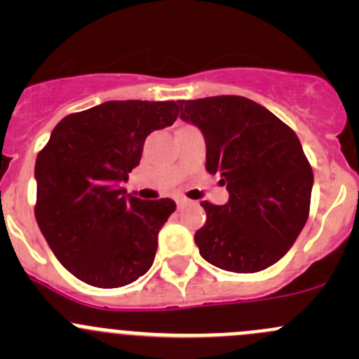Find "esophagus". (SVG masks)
<instances>
[{
    "instance_id": "34e87169",
    "label": "esophagus",
    "mask_w": 359,
    "mask_h": 359,
    "mask_svg": "<svg viewBox=\"0 0 359 359\" xmlns=\"http://www.w3.org/2000/svg\"><path fill=\"white\" fill-rule=\"evenodd\" d=\"M187 205L186 198H177V208H182V206Z\"/></svg>"
}]
</instances>
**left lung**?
Here are the masks:
<instances>
[{
	"instance_id": "1",
	"label": "left lung",
	"mask_w": 359,
	"mask_h": 359,
	"mask_svg": "<svg viewBox=\"0 0 359 359\" xmlns=\"http://www.w3.org/2000/svg\"><path fill=\"white\" fill-rule=\"evenodd\" d=\"M180 118L201 130L206 170L229 191L226 205L201 201L206 222L194 234L206 262L259 273L295 243L309 215L313 168L299 137L247 97L179 100Z\"/></svg>"
}]
</instances>
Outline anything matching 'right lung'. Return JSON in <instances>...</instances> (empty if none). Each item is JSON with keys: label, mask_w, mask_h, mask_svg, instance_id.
<instances>
[{"label": "right lung", "mask_w": 359, "mask_h": 359, "mask_svg": "<svg viewBox=\"0 0 359 359\" xmlns=\"http://www.w3.org/2000/svg\"><path fill=\"white\" fill-rule=\"evenodd\" d=\"M177 116L173 100H109L60 119L39 151L36 222L78 280L118 288L153 266L158 233L175 201L140 200L119 184L139 165L147 135Z\"/></svg>", "instance_id": "obj_1"}]
</instances>
